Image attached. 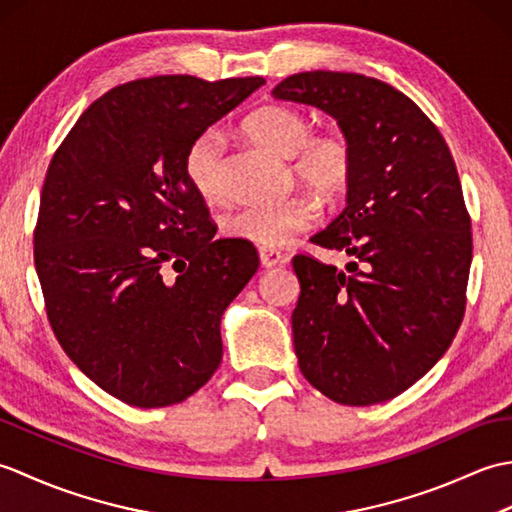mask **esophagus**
Masks as SVG:
<instances>
[{
  "instance_id": "1",
  "label": "esophagus",
  "mask_w": 512,
  "mask_h": 512,
  "mask_svg": "<svg viewBox=\"0 0 512 512\" xmlns=\"http://www.w3.org/2000/svg\"><path fill=\"white\" fill-rule=\"evenodd\" d=\"M259 259H262V266L275 268L288 262V257L277 248H259Z\"/></svg>"
}]
</instances>
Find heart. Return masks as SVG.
Here are the masks:
<instances>
[{
  "instance_id": "obj_1",
  "label": "heart",
  "mask_w": 512,
  "mask_h": 512,
  "mask_svg": "<svg viewBox=\"0 0 512 512\" xmlns=\"http://www.w3.org/2000/svg\"><path fill=\"white\" fill-rule=\"evenodd\" d=\"M248 136L259 147L290 160L292 176L321 200L332 202L347 191L354 176V149L343 132L312 134L306 114L290 107H266L248 118ZM224 136L206 129L193 140L184 156V173L193 191L206 202L222 198ZM317 220V206L308 198H290L277 204L242 206L224 215L222 233L239 242L275 248L292 242Z\"/></svg>"
}]
</instances>
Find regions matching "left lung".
Here are the masks:
<instances>
[{
	"mask_svg": "<svg viewBox=\"0 0 512 512\" xmlns=\"http://www.w3.org/2000/svg\"><path fill=\"white\" fill-rule=\"evenodd\" d=\"M273 96L330 114L354 149L347 206L310 237L350 262L292 259L301 374L341 405L396 398L440 361L464 317L473 239L451 151L409 96L372 76L299 72Z\"/></svg>",
	"mask_w": 512,
	"mask_h": 512,
	"instance_id": "obj_1",
	"label": "left lung"
}]
</instances>
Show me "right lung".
Wrapping results in <instances>:
<instances>
[{
  "mask_svg": "<svg viewBox=\"0 0 512 512\" xmlns=\"http://www.w3.org/2000/svg\"><path fill=\"white\" fill-rule=\"evenodd\" d=\"M264 83H123L81 114L50 160L35 228L48 321L72 363L127 405H176L222 363V314L259 257L250 242L215 237L184 156ZM167 263L176 278L161 273Z\"/></svg>",
  "mask_w": 512,
  "mask_h": 512,
  "instance_id": "right-lung-1",
  "label": "right lung"
}]
</instances>
